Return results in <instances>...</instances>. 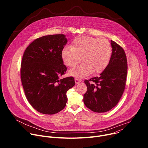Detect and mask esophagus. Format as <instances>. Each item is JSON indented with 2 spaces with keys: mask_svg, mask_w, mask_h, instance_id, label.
<instances>
[{
  "mask_svg": "<svg viewBox=\"0 0 148 148\" xmlns=\"http://www.w3.org/2000/svg\"><path fill=\"white\" fill-rule=\"evenodd\" d=\"M80 82H81V79H79L78 78H75V84H79Z\"/></svg>",
  "mask_w": 148,
  "mask_h": 148,
  "instance_id": "1",
  "label": "esophagus"
}]
</instances>
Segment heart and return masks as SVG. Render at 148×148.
I'll return each instance as SVG.
<instances>
[{
  "instance_id": "heart-1",
  "label": "heart",
  "mask_w": 148,
  "mask_h": 148,
  "mask_svg": "<svg viewBox=\"0 0 148 148\" xmlns=\"http://www.w3.org/2000/svg\"><path fill=\"white\" fill-rule=\"evenodd\" d=\"M112 54L110 41L104 38L79 36L75 38L71 46H66L61 51V58L69 67H73L81 61L82 64L71 69L70 75L82 78L91 73H102L108 66Z\"/></svg>"
}]
</instances>
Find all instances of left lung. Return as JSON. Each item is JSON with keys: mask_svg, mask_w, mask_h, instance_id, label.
Masks as SVG:
<instances>
[{"mask_svg": "<svg viewBox=\"0 0 148 148\" xmlns=\"http://www.w3.org/2000/svg\"><path fill=\"white\" fill-rule=\"evenodd\" d=\"M112 54L107 68L99 77L86 79L87 91L84 95L86 106L95 112L111 110L120 100L126 85L127 60L124 50L111 40Z\"/></svg>", "mask_w": 148, "mask_h": 148, "instance_id": "8db88e82", "label": "left lung"}]
</instances>
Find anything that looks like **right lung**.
<instances>
[{
    "label": "right lung",
    "mask_w": 148,
    "mask_h": 148,
    "mask_svg": "<svg viewBox=\"0 0 148 148\" xmlns=\"http://www.w3.org/2000/svg\"><path fill=\"white\" fill-rule=\"evenodd\" d=\"M67 43L64 34L47 35L34 40L24 52L20 77L26 97L38 112L52 115L64 108L66 93L74 78L60 79L67 71L61 51Z\"/></svg>",
    "instance_id": "obj_1"
}]
</instances>
